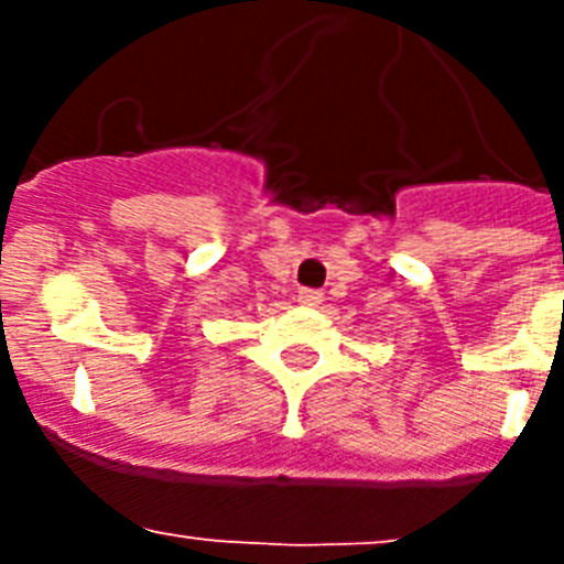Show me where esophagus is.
Here are the masks:
<instances>
[{"label": "esophagus", "instance_id": "1", "mask_svg": "<svg viewBox=\"0 0 564 564\" xmlns=\"http://www.w3.org/2000/svg\"><path fill=\"white\" fill-rule=\"evenodd\" d=\"M299 305H305V307L322 305V293H318V291H299Z\"/></svg>", "mask_w": 564, "mask_h": 564}]
</instances>
